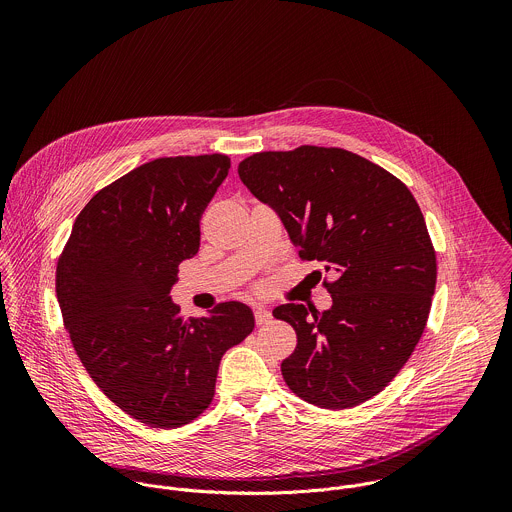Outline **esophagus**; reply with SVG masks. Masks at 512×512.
Here are the masks:
<instances>
[{
    "instance_id": "esophagus-1",
    "label": "esophagus",
    "mask_w": 512,
    "mask_h": 512,
    "mask_svg": "<svg viewBox=\"0 0 512 512\" xmlns=\"http://www.w3.org/2000/svg\"><path fill=\"white\" fill-rule=\"evenodd\" d=\"M255 324L257 326H265V324H269L271 322V312L269 310H265V308H255Z\"/></svg>"
}]
</instances>
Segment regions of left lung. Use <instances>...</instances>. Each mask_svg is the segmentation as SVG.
Instances as JSON below:
<instances>
[{
  "label": "left lung",
  "instance_id": "1",
  "mask_svg": "<svg viewBox=\"0 0 512 512\" xmlns=\"http://www.w3.org/2000/svg\"><path fill=\"white\" fill-rule=\"evenodd\" d=\"M239 176L279 214L300 257L336 275L324 281L330 310H273L298 334L281 362L287 387L324 409L373 399L415 350L435 291V251L413 194L381 166L318 145L253 154Z\"/></svg>",
  "mask_w": 512,
  "mask_h": 512
}]
</instances>
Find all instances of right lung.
<instances>
[{"mask_svg": "<svg viewBox=\"0 0 512 512\" xmlns=\"http://www.w3.org/2000/svg\"><path fill=\"white\" fill-rule=\"evenodd\" d=\"M229 168V156L212 154L131 170L87 202L56 265V298L83 367L119 409L150 427L196 419L214 397L223 354L255 328L241 302L184 320L170 298Z\"/></svg>", "mask_w": 512, "mask_h": 512, "instance_id": "obj_1", "label": "right lung"}]
</instances>
